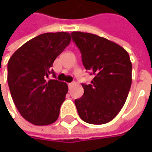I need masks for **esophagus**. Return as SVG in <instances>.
Wrapping results in <instances>:
<instances>
[{"label": "esophagus", "instance_id": "obj_1", "mask_svg": "<svg viewBox=\"0 0 152 152\" xmlns=\"http://www.w3.org/2000/svg\"><path fill=\"white\" fill-rule=\"evenodd\" d=\"M67 85H68V87H69V88H70V87H72V86H73V85H74V83H69V84H67Z\"/></svg>", "mask_w": 152, "mask_h": 152}]
</instances>
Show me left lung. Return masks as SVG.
<instances>
[{
    "label": "left lung",
    "mask_w": 152,
    "mask_h": 152,
    "mask_svg": "<svg viewBox=\"0 0 152 152\" xmlns=\"http://www.w3.org/2000/svg\"><path fill=\"white\" fill-rule=\"evenodd\" d=\"M73 40L82 54L86 70L94 79L82 84L84 95L75 100L80 118L91 124H104L118 114L132 84V63L129 53L107 39L74 31Z\"/></svg>",
    "instance_id": "obj_1"
}]
</instances>
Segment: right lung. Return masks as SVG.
I'll return each mask as SVG.
<instances>
[{"instance_id": "1", "label": "right lung", "mask_w": 152, "mask_h": 152, "mask_svg": "<svg viewBox=\"0 0 152 152\" xmlns=\"http://www.w3.org/2000/svg\"><path fill=\"white\" fill-rule=\"evenodd\" d=\"M71 41L67 32L45 33L27 41L10 57L7 82L21 116L34 125H49L59 117L67 85L48 79L55 59Z\"/></svg>"}]
</instances>
